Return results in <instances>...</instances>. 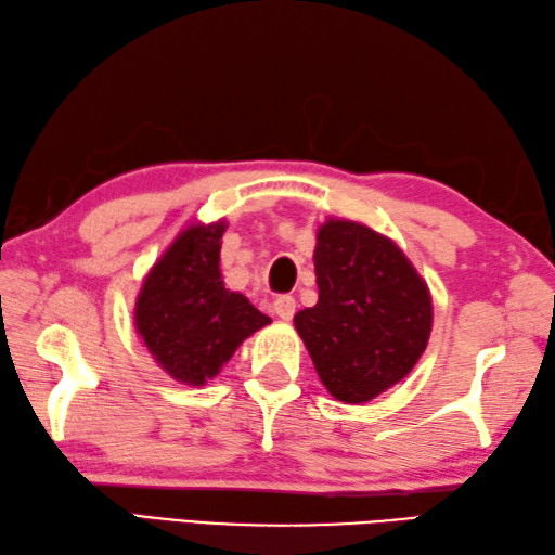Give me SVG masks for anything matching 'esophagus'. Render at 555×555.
Returning <instances> with one entry per match:
<instances>
[{"label": "esophagus", "mask_w": 555, "mask_h": 555, "mask_svg": "<svg viewBox=\"0 0 555 555\" xmlns=\"http://www.w3.org/2000/svg\"><path fill=\"white\" fill-rule=\"evenodd\" d=\"M273 311L278 313V318L282 320H292L294 311H297V301H294V297H278L275 304H273Z\"/></svg>", "instance_id": "34e87169"}]
</instances>
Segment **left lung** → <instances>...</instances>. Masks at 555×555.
Instances as JSON below:
<instances>
[{
  "mask_svg": "<svg viewBox=\"0 0 555 555\" xmlns=\"http://www.w3.org/2000/svg\"><path fill=\"white\" fill-rule=\"evenodd\" d=\"M318 304L294 315L325 389L365 403L413 371L433 330L425 280L389 237L330 218L315 235Z\"/></svg>",
  "mask_w": 555,
  "mask_h": 555,
  "instance_id": "obj_1",
  "label": "left lung"
}]
</instances>
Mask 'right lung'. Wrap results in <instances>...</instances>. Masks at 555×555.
I'll list each match as a JSON object with an SVG mask.
<instances>
[{
  "mask_svg": "<svg viewBox=\"0 0 555 555\" xmlns=\"http://www.w3.org/2000/svg\"><path fill=\"white\" fill-rule=\"evenodd\" d=\"M225 220L194 223L146 273L134 301V327L164 371L202 387L220 373L240 344L270 318L220 278Z\"/></svg>",
  "mask_w": 555,
  "mask_h": 555,
  "instance_id": "obj_1",
  "label": "right lung"
}]
</instances>
